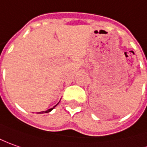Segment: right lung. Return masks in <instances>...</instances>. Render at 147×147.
I'll return each mask as SVG.
<instances>
[{
    "label": "right lung",
    "mask_w": 147,
    "mask_h": 147,
    "mask_svg": "<svg viewBox=\"0 0 147 147\" xmlns=\"http://www.w3.org/2000/svg\"><path fill=\"white\" fill-rule=\"evenodd\" d=\"M58 103H59V102H58ZM58 104H57V105H58ZM57 105H55V106H54L53 107H52V108H50V109H49V110L45 111H41V112H40V114H42V113H44V112H45V113H49V112H50V111H52V110H53V109L54 108V107H56Z\"/></svg>",
    "instance_id": "right-lung-1"
}]
</instances>
